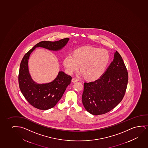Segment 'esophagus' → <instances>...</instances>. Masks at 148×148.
<instances>
[{"instance_id":"34e87169","label":"esophagus","mask_w":148,"mask_h":148,"mask_svg":"<svg viewBox=\"0 0 148 148\" xmlns=\"http://www.w3.org/2000/svg\"><path fill=\"white\" fill-rule=\"evenodd\" d=\"M78 81V80L77 79V78H73L72 79V81L73 82H77V81Z\"/></svg>"}]
</instances>
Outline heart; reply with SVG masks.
<instances>
[{
	"label": "heart",
	"mask_w": 148,
	"mask_h": 148,
	"mask_svg": "<svg viewBox=\"0 0 148 148\" xmlns=\"http://www.w3.org/2000/svg\"><path fill=\"white\" fill-rule=\"evenodd\" d=\"M110 56L105 49L85 47L77 49L72 53H68L63 61L66 71L69 74L77 71L79 68L81 74L89 81L99 78L107 68Z\"/></svg>",
	"instance_id": "heart-1"
}]
</instances>
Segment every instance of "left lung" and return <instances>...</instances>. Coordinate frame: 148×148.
<instances>
[{
  "label": "left lung",
  "instance_id": "1",
  "mask_svg": "<svg viewBox=\"0 0 148 148\" xmlns=\"http://www.w3.org/2000/svg\"><path fill=\"white\" fill-rule=\"evenodd\" d=\"M127 70L116 51L113 61L99 79L84 83L82 100L85 109L94 115L108 113L123 98L127 85Z\"/></svg>",
  "mask_w": 148,
  "mask_h": 148
}]
</instances>
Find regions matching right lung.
Masks as SVG:
<instances>
[{"mask_svg": "<svg viewBox=\"0 0 148 148\" xmlns=\"http://www.w3.org/2000/svg\"><path fill=\"white\" fill-rule=\"evenodd\" d=\"M69 40V38H66L54 42L41 41L25 55L21 62L18 74L20 89L29 103L37 109L47 110L53 107L71 83L72 77L63 71H60L57 77L51 82L37 83L33 80L29 71L28 60L31 53L38 47L50 51L61 50Z\"/></svg>", "mask_w": 148, "mask_h": 148, "instance_id": "1", "label": "right lung"}]
</instances>
